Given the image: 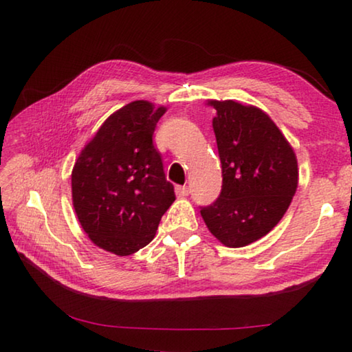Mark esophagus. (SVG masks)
Returning <instances> with one entry per match:
<instances>
[{
  "instance_id": "34e87169",
  "label": "esophagus",
  "mask_w": 352,
  "mask_h": 352,
  "mask_svg": "<svg viewBox=\"0 0 352 352\" xmlns=\"http://www.w3.org/2000/svg\"><path fill=\"white\" fill-rule=\"evenodd\" d=\"M175 192L178 197H186V195L189 194V188L188 186H177Z\"/></svg>"
}]
</instances>
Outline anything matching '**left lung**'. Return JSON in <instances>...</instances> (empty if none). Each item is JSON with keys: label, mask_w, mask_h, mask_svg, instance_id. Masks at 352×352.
<instances>
[{"label": "left lung", "mask_w": 352, "mask_h": 352, "mask_svg": "<svg viewBox=\"0 0 352 352\" xmlns=\"http://www.w3.org/2000/svg\"><path fill=\"white\" fill-rule=\"evenodd\" d=\"M222 163L219 199L200 210L208 230L226 247L261 239L278 225L298 186L289 141L265 111L236 100H208Z\"/></svg>", "instance_id": "8db88e82"}]
</instances>
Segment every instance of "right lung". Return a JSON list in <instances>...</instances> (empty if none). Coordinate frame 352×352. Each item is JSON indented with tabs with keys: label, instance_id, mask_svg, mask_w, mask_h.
Here are the masks:
<instances>
[{
	"label": "right lung",
	"instance_id": "add662e5",
	"mask_svg": "<svg viewBox=\"0 0 352 352\" xmlns=\"http://www.w3.org/2000/svg\"><path fill=\"white\" fill-rule=\"evenodd\" d=\"M166 113L135 100L113 113L82 148L71 174L73 206L93 243L118 256L146 247L174 204L153 132Z\"/></svg>",
	"mask_w": 352,
	"mask_h": 352
}]
</instances>
